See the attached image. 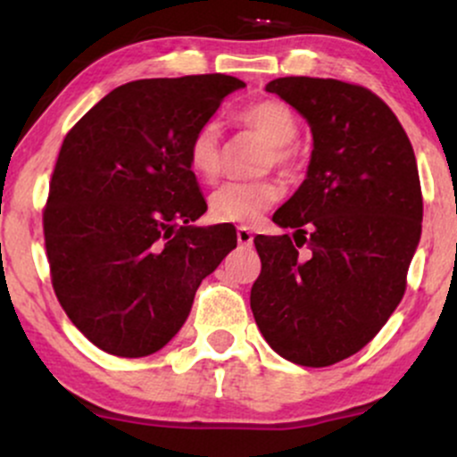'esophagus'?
Masks as SVG:
<instances>
[{
    "instance_id": "esophagus-1",
    "label": "esophagus",
    "mask_w": 457,
    "mask_h": 457,
    "mask_svg": "<svg viewBox=\"0 0 457 457\" xmlns=\"http://www.w3.org/2000/svg\"><path fill=\"white\" fill-rule=\"evenodd\" d=\"M236 238H238V245L245 246V249L253 245V234H251V229L245 228V225H240V228L236 229Z\"/></svg>"
}]
</instances>
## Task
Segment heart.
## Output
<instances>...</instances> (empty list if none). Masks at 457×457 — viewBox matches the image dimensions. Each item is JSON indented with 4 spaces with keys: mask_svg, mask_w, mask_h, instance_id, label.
Here are the masks:
<instances>
[{
    "mask_svg": "<svg viewBox=\"0 0 457 457\" xmlns=\"http://www.w3.org/2000/svg\"><path fill=\"white\" fill-rule=\"evenodd\" d=\"M236 122L255 130L270 144L266 152V165L290 170L296 161L292 141L298 137V120L286 103L260 101L240 109ZM187 162L197 180L212 182L221 171V129L214 120H206L193 133L187 145ZM281 191L275 180H245L225 182L211 195V217L219 223L251 225L272 208Z\"/></svg>",
    "mask_w": 457,
    "mask_h": 457,
    "instance_id": "obj_1",
    "label": "heart"
}]
</instances>
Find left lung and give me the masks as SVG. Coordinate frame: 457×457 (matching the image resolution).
<instances>
[{
    "mask_svg": "<svg viewBox=\"0 0 457 457\" xmlns=\"http://www.w3.org/2000/svg\"><path fill=\"white\" fill-rule=\"evenodd\" d=\"M266 90L307 120L313 150L303 185L272 214L295 234L253 240L251 312L277 354L327 367L370 344L406 292L423 219L417 161L389 104L363 86L281 77Z\"/></svg>",
    "mask_w": 457,
    "mask_h": 457,
    "instance_id": "left-lung-1",
    "label": "left lung"
}]
</instances>
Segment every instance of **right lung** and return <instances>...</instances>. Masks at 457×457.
<instances>
[{
	"mask_svg": "<svg viewBox=\"0 0 457 457\" xmlns=\"http://www.w3.org/2000/svg\"><path fill=\"white\" fill-rule=\"evenodd\" d=\"M240 87L229 75L139 79L68 130L43 212L46 258L62 309L104 353L161 350L236 246L229 225H191L208 206L187 145Z\"/></svg>",
	"mask_w": 457,
	"mask_h": 457,
	"instance_id": "right-lung-1",
	"label": "right lung"
}]
</instances>
